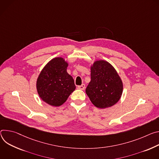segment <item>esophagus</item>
Here are the masks:
<instances>
[{"label": "esophagus", "mask_w": 159, "mask_h": 159, "mask_svg": "<svg viewBox=\"0 0 159 159\" xmlns=\"http://www.w3.org/2000/svg\"><path fill=\"white\" fill-rule=\"evenodd\" d=\"M78 89H80V90H84L85 89V84H82L81 85L78 86Z\"/></svg>", "instance_id": "esophagus-1"}]
</instances>
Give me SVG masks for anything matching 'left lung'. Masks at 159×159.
Wrapping results in <instances>:
<instances>
[{"label":"left lung","instance_id":"obj_1","mask_svg":"<svg viewBox=\"0 0 159 159\" xmlns=\"http://www.w3.org/2000/svg\"><path fill=\"white\" fill-rule=\"evenodd\" d=\"M91 81L86 93L95 107L105 109L113 106L120 98L123 84L114 67L108 62L96 61L91 66Z\"/></svg>","mask_w":159,"mask_h":159}]
</instances>
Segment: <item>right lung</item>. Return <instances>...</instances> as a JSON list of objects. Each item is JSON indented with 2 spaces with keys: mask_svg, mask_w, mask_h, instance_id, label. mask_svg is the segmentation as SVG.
I'll list each match as a JSON object with an SVG mask.
<instances>
[{
  "mask_svg": "<svg viewBox=\"0 0 159 159\" xmlns=\"http://www.w3.org/2000/svg\"><path fill=\"white\" fill-rule=\"evenodd\" d=\"M67 66L63 58H54L45 66L37 78L39 97L52 106L62 105L76 89L73 77L67 72Z\"/></svg>",
  "mask_w": 159,
  "mask_h": 159,
  "instance_id": "add662e5",
  "label": "right lung"
}]
</instances>
